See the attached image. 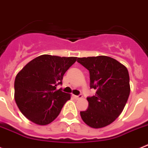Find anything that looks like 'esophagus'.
I'll use <instances>...</instances> for the list:
<instances>
[{"label":"esophagus","mask_w":148,"mask_h":148,"mask_svg":"<svg viewBox=\"0 0 148 148\" xmlns=\"http://www.w3.org/2000/svg\"><path fill=\"white\" fill-rule=\"evenodd\" d=\"M74 97L76 100H79V99H81L83 97V96L81 95H74Z\"/></svg>","instance_id":"34e87169"}]
</instances>
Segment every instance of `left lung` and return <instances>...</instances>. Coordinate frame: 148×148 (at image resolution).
<instances>
[{
	"label": "left lung",
	"instance_id": "left-lung-1",
	"mask_svg": "<svg viewBox=\"0 0 148 148\" xmlns=\"http://www.w3.org/2000/svg\"><path fill=\"white\" fill-rule=\"evenodd\" d=\"M89 71L90 88L95 95L87 97L88 107L80 112L83 121L92 128L112 124L121 115L130 92L127 69L115 59L106 56L77 58Z\"/></svg>",
	"mask_w": 148,
	"mask_h": 148
}]
</instances>
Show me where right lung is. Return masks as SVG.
Here are the masks:
<instances>
[{
  "label": "right lung",
  "mask_w": 148,
  "mask_h": 148,
  "mask_svg": "<svg viewBox=\"0 0 148 148\" xmlns=\"http://www.w3.org/2000/svg\"><path fill=\"white\" fill-rule=\"evenodd\" d=\"M77 57L44 54L28 62L15 79V101L23 115L38 125L56 119L70 94L56 89Z\"/></svg>",
  "instance_id": "right-lung-1"
}]
</instances>
